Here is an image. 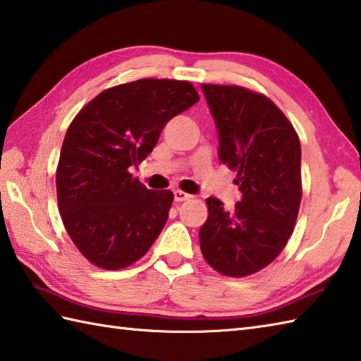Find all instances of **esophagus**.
<instances>
[{"instance_id":"34e87169","label":"esophagus","mask_w":361,"mask_h":361,"mask_svg":"<svg viewBox=\"0 0 361 361\" xmlns=\"http://www.w3.org/2000/svg\"><path fill=\"white\" fill-rule=\"evenodd\" d=\"M190 197L192 195H189V194H186V192H183V190H175L173 192V199H175V202H185V200H189Z\"/></svg>"}]
</instances>
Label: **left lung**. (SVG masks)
<instances>
[{"instance_id": "left-lung-1", "label": "left lung", "mask_w": 361, "mask_h": 361, "mask_svg": "<svg viewBox=\"0 0 361 361\" xmlns=\"http://www.w3.org/2000/svg\"><path fill=\"white\" fill-rule=\"evenodd\" d=\"M219 134V159L238 172L231 211L209 197L200 231L207 263L228 277L255 274L279 257L302 199L298 133L269 98L238 86L202 84Z\"/></svg>"}]
</instances>
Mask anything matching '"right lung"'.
Returning a JSON list of instances; mask_svg holds the SVG:
<instances>
[{
	"label": "right lung",
	"instance_id": "obj_1",
	"mask_svg": "<svg viewBox=\"0 0 361 361\" xmlns=\"http://www.w3.org/2000/svg\"><path fill=\"white\" fill-rule=\"evenodd\" d=\"M197 102L188 81L139 80L102 92L70 123L56 172L58 204L90 263L123 269L157 241L173 194L147 189L130 169L152 153L169 120Z\"/></svg>",
	"mask_w": 361,
	"mask_h": 361
}]
</instances>
